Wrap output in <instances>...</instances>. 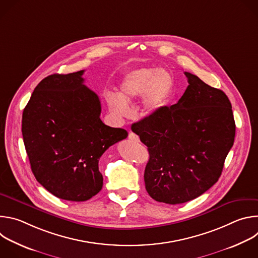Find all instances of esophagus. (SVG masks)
<instances>
[{
  "instance_id": "1",
  "label": "esophagus",
  "mask_w": 258,
  "mask_h": 258,
  "mask_svg": "<svg viewBox=\"0 0 258 258\" xmlns=\"http://www.w3.org/2000/svg\"><path fill=\"white\" fill-rule=\"evenodd\" d=\"M128 139L132 140V141H134V142H137V143L140 142V138H139L136 134H134V133H132V132L128 134Z\"/></svg>"
}]
</instances>
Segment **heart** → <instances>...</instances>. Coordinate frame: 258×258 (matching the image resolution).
Instances as JSON below:
<instances>
[{"instance_id": "1", "label": "heart", "mask_w": 258, "mask_h": 258, "mask_svg": "<svg viewBox=\"0 0 258 258\" xmlns=\"http://www.w3.org/2000/svg\"><path fill=\"white\" fill-rule=\"evenodd\" d=\"M174 91V78L165 69L143 67L125 73L118 86V95L108 94L106 97L111 112L124 117L130 113V103L141 100V112L153 116L166 107Z\"/></svg>"}]
</instances>
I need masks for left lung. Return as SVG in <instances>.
Listing matches in <instances>:
<instances>
[{"label":"left lung","mask_w":258,"mask_h":258,"mask_svg":"<svg viewBox=\"0 0 258 258\" xmlns=\"http://www.w3.org/2000/svg\"><path fill=\"white\" fill-rule=\"evenodd\" d=\"M189 86L176 104L132 124L150 155L144 180L154 200L180 204L218 180L236 133L227 95L185 72Z\"/></svg>","instance_id":"obj_1"}]
</instances>
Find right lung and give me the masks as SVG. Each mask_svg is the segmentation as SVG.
I'll return each mask as SVG.
<instances>
[{
  "instance_id": "1",
  "label": "right lung",
  "mask_w": 258,
  "mask_h": 258,
  "mask_svg": "<svg viewBox=\"0 0 258 258\" xmlns=\"http://www.w3.org/2000/svg\"><path fill=\"white\" fill-rule=\"evenodd\" d=\"M84 72L45 78L23 110L21 128L36 180L54 196L77 202L101 191L99 159L127 137L103 123L99 97L84 85Z\"/></svg>"
}]
</instances>
